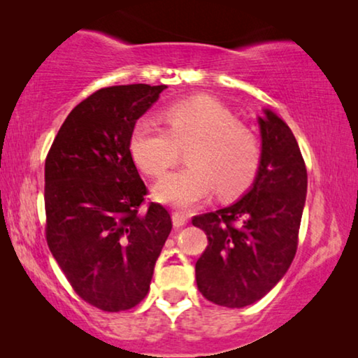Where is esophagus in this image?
I'll use <instances>...</instances> for the list:
<instances>
[{"mask_svg":"<svg viewBox=\"0 0 358 358\" xmlns=\"http://www.w3.org/2000/svg\"><path fill=\"white\" fill-rule=\"evenodd\" d=\"M189 222V217L185 213H180V212H173V223L176 228H180L184 227L185 223Z\"/></svg>","mask_w":358,"mask_h":358,"instance_id":"34e87169","label":"esophagus"}]
</instances>
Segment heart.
<instances>
[{"instance_id": "1", "label": "heart", "mask_w": 358, "mask_h": 358, "mask_svg": "<svg viewBox=\"0 0 358 358\" xmlns=\"http://www.w3.org/2000/svg\"><path fill=\"white\" fill-rule=\"evenodd\" d=\"M163 120L166 129L153 120H138L130 138L131 156L151 178L173 169L187 148V168L156 185L159 202L192 207L215 190L228 199L254 182L262 163L261 138L222 102L205 96L173 102Z\"/></svg>"}]
</instances>
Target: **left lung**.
Instances as JSON below:
<instances>
[{
  "label": "left lung",
  "instance_id": "8db88e82",
  "mask_svg": "<svg viewBox=\"0 0 358 358\" xmlns=\"http://www.w3.org/2000/svg\"><path fill=\"white\" fill-rule=\"evenodd\" d=\"M262 163L236 203L195 215L208 246L195 264L199 292L215 305L243 308L267 295L296 254L308 176L288 125L271 110L259 119Z\"/></svg>",
  "mask_w": 358,
  "mask_h": 358
}]
</instances>
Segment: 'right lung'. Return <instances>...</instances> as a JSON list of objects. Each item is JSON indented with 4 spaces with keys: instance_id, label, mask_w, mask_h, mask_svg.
I'll list each match as a JSON object with an SVG mask.
<instances>
[{
    "instance_id": "obj_1",
    "label": "right lung",
    "mask_w": 358,
    "mask_h": 358,
    "mask_svg": "<svg viewBox=\"0 0 358 358\" xmlns=\"http://www.w3.org/2000/svg\"><path fill=\"white\" fill-rule=\"evenodd\" d=\"M164 85L110 86L70 112L45 158V238L76 295L107 313L150 290L173 222L148 202L130 151L135 122Z\"/></svg>"
}]
</instances>
